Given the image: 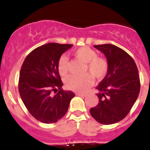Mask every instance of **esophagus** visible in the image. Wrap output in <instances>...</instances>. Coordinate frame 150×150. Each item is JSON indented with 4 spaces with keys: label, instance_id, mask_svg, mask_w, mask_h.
Segmentation results:
<instances>
[{
    "label": "esophagus",
    "instance_id": "1",
    "mask_svg": "<svg viewBox=\"0 0 150 150\" xmlns=\"http://www.w3.org/2000/svg\"><path fill=\"white\" fill-rule=\"evenodd\" d=\"M77 96H86V93H76Z\"/></svg>",
    "mask_w": 150,
    "mask_h": 150
}]
</instances>
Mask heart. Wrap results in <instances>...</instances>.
Returning <instances> with one entry per match:
<instances>
[{"mask_svg": "<svg viewBox=\"0 0 150 150\" xmlns=\"http://www.w3.org/2000/svg\"><path fill=\"white\" fill-rule=\"evenodd\" d=\"M73 55L77 59L86 63L85 72L83 76L69 75L65 79L67 88L74 91L83 92L93 83V76L96 80H102L107 75L109 69L108 62L103 57H97V53L88 47H81L73 52ZM67 58L64 55L59 58L57 62V69L62 76L67 73Z\"/></svg>", "mask_w": 150, "mask_h": 150, "instance_id": "heart-1", "label": "heart"}]
</instances>
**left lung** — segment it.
I'll return each instance as SVG.
<instances>
[{
	"mask_svg": "<svg viewBox=\"0 0 150 150\" xmlns=\"http://www.w3.org/2000/svg\"><path fill=\"white\" fill-rule=\"evenodd\" d=\"M94 47L105 55L109 69L96 87L99 103L90 113L97 122L110 125L129 113L139 93V75L134 60L120 48L112 44Z\"/></svg>",
	"mask_w": 150,
	"mask_h": 150,
	"instance_id": "1",
	"label": "left lung"
}]
</instances>
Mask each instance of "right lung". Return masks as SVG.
Wrapping results in <instances>:
<instances>
[{"instance_id":"add662e5","label":"right lung","mask_w":150,"mask_h":150,"mask_svg":"<svg viewBox=\"0 0 150 150\" xmlns=\"http://www.w3.org/2000/svg\"><path fill=\"white\" fill-rule=\"evenodd\" d=\"M72 44L50 43L39 46L25 58L20 70L19 91L29 112L43 123H54L66 114L75 93L64 91L57 69L58 59ZM52 91L57 92L55 95Z\"/></svg>"}]
</instances>
